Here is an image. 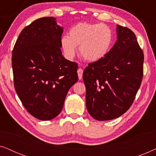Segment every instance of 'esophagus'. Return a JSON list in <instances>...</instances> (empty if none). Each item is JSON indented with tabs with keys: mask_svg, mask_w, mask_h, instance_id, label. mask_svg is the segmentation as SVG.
I'll return each instance as SVG.
<instances>
[{
	"mask_svg": "<svg viewBox=\"0 0 156 156\" xmlns=\"http://www.w3.org/2000/svg\"><path fill=\"white\" fill-rule=\"evenodd\" d=\"M77 74H78L79 79H80V80H81V79L82 78L83 69H81V68H80V69H78V70H77Z\"/></svg>",
	"mask_w": 156,
	"mask_h": 156,
	"instance_id": "obj_1",
	"label": "esophagus"
}]
</instances>
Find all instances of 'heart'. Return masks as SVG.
<instances>
[{
	"instance_id": "heart-1",
	"label": "heart",
	"mask_w": 156,
	"mask_h": 156,
	"mask_svg": "<svg viewBox=\"0 0 156 156\" xmlns=\"http://www.w3.org/2000/svg\"><path fill=\"white\" fill-rule=\"evenodd\" d=\"M114 35L112 29L103 23L80 22L70 27L69 36L61 38L65 56L72 59L80 45V53L85 60L97 62L103 59L112 48Z\"/></svg>"
}]
</instances>
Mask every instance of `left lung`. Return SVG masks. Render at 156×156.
<instances>
[{"instance_id": "1", "label": "left lung", "mask_w": 156, "mask_h": 156, "mask_svg": "<svg viewBox=\"0 0 156 156\" xmlns=\"http://www.w3.org/2000/svg\"><path fill=\"white\" fill-rule=\"evenodd\" d=\"M144 55L131 30L117 25V40L103 59L83 72L86 105L98 121L118 118L133 104L144 74Z\"/></svg>"}]
</instances>
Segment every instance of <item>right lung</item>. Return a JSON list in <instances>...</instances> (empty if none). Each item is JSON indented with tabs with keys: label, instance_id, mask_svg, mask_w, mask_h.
<instances>
[{
	"label": "right lung",
	"instance_id": "right-lung-1",
	"mask_svg": "<svg viewBox=\"0 0 156 156\" xmlns=\"http://www.w3.org/2000/svg\"><path fill=\"white\" fill-rule=\"evenodd\" d=\"M63 28L53 17L37 19L21 31L12 52L14 87L32 116H58L67 94L78 80L77 63L62 55Z\"/></svg>",
	"mask_w": 156,
	"mask_h": 156
}]
</instances>
